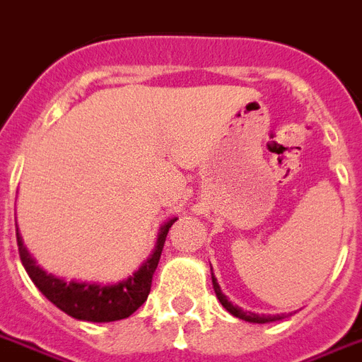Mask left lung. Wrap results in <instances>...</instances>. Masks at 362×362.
<instances>
[{"mask_svg": "<svg viewBox=\"0 0 362 362\" xmlns=\"http://www.w3.org/2000/svg\"><path fill=\"white\" fill-rule=\"evenodd\" d=\"M211 283H214V290H216V296L219 299V303L227 308L232 316H236L240 320H245V322H251V324H269V322H277V320L286 318V314H277V316H269V314H255V313H243L240 307H234L227 299V296L221 292V288L217 284L214 273H211Z\"/></svg>", "mask_w": 362, "mask_h": 362, "instance_id": "obj_1", "label": "left lung"}]
</instances>
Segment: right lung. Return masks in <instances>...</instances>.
Segmentation results:
<instances>
[{
    "label": "right lung",
    "mask_w": 362,
    "mask_h": 362,
    "mask_svg": "<svg viewBox=\"0 0 362 362\" xmlns=\"http://www.w3.org/2000/svg\"><path fill=\"white\" fill-rule=\"evenodd\" d=\"M171 219L161 227L158 245L151 258L146 260L137 272L128 277L122 283L111 284V286H102V284L90 283H76V281H63V279L54 277L52 273H46L44 269L35 264L28 249L23 247L22 238L16 228V243H18V252L22 258V264L25 272L35 283V286L46 296L57 308L76 320L83 322H115V320H124L145 303L148 293H151L152 277H154L156 267L160 262L163 243H165L167 232L173 227Z\"/></svg>",
    "instance_id": "obj_1"
}]
</instances>
